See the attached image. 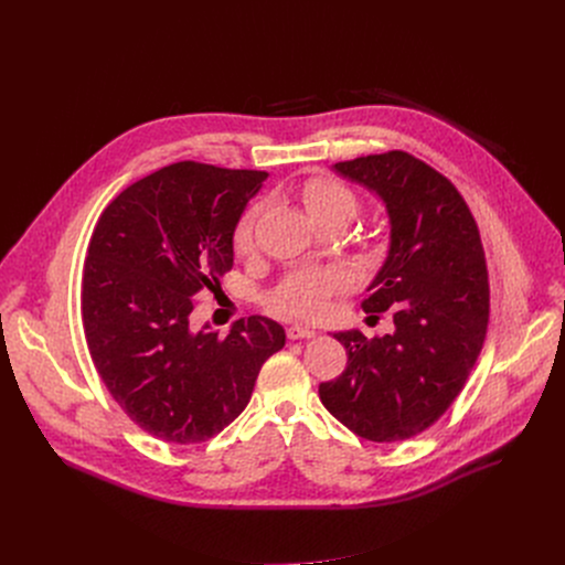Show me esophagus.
Here are the masks:
<instances>
[{"instance_id":"obj_1","label":"esophagus","mask_w":565,"mask_h":565,"mask_svg":"<svg viewBox=\"0 0 565 565\" xmlns=\"http://www.w3.org/2000/svg\"><path fill=\"white\" fill-rule=\"evenodd\" d=\"M286 335H288V340H308V338H315V331L295 324V327L286 329Z\"/></svg>"}]
</instances>
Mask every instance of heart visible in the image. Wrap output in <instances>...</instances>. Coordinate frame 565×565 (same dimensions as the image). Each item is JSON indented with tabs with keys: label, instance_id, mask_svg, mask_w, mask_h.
Listing matches in <instances>:
<instances>
[{
	"label": "heart",
	"instance_id": "heart-1",
	"mask_svg": "<svg viewBox=\"0 0 565 565\" xmlns=\"http://www.w3.org/2000/svg\"><path fill=\"white\" fill-rule=\"evenodd\" d=\"M301 203L312 223H349L358 212V196L344 183L315 177L301 185ZM259 205L248 207L234 225L232 246L238 255H248L255 246V221ZM342 273L335 268H306L290 273L270 292L268 306L290 317H315L327 306V299L342 288Z\"/></svg>",
	"mask_w": 565,
	"mask_h": 565
}]
</instances>
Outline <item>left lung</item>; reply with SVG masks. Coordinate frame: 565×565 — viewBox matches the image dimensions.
Here are the masks:
<instances>
[{
    "instance_id": "8db88e82",
    "label": "left lung",
    "mask_w": 565,
    "mask_h": 565,
    "mask_svg": "<svg viewBox=\"0 0 565 565\" xmlns=\"http://www.w3.org/2000/svg\"><path fill=\"white\" fill-rule=\"evenodd\" d=\"M333 172L386 207L388 253L362 308L371 317L388 310L393 333H333L349 360L340 377L319 384V399L366 440H405L449 409L486 342V253L460 192L412 153L362 156Z\"/></svg>"
}]
</instances>
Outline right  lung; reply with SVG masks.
Segmentation results:
<instances>
[{"mask_svg":"<svg viewBox=\"0 0 565 565\" xmlns=\"http://www.w3.org/2000/svg\"><path fill=\"white\" fill-rule=\"evenodd\" d=\"M266 179L185 160L120 192L94 230L83 279L92 360L122 412L166 443L223 431L286 344L262 315L234 321L225 338L192 327L196 297L232 268L234 225Z\"/></svg>","mask_w":565,"mask_h":565,"instance_id":"1","label":"right lung"}]
</instances>
